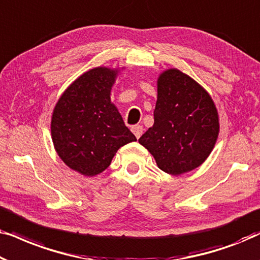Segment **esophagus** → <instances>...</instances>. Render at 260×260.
Instances as JSON below:
<instances>
[{
	"instance_id": "1",
	"label": "esophagus",
	"mask_w": 260,
	"mask_h": 260,
	"mask_svg": "<svg viewBox=\"0 0 260 260\" xmlns=\"http://www.w3.org/2000/svg\"><path fill=\"white\" fill-rule=\"evenodd\" d=\"M131 131H133L135 136H136V138L138 140L142 136V134H143V126L142 125H134L133 127H131Z\"/></svg>"
}]
</instances>
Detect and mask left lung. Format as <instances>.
Returning a JSON list of instances; mask_svg holds the SVG:
<instances>
[{"mask_svg":"<svg viewBox=\"0 0 260 260\" xmlns=\"http://www.w3.org/2000/svg\"><path fill=\"white\" fill-rule=\"evenodd\" d=\"M219 135V117L211 95L179 70L157 80L154 125L138 142L163 172L180 175L205 162Z\"/></svg>","mask_w":260,"mask_h":260,"instance_id":"left-lung-1","label":"left lung"}]
</instances>
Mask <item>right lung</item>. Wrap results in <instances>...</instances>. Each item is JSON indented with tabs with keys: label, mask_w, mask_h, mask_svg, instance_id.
<instances>
[{
	"label": "right lung",
	"mask_w": 260,
	"mask_h": 260,
	"mask_svg": "<svg viewBox=\"0 0 260 260\" xmlns=\"http://www.w3.org/2000/svg\"><path fill=\"white\" fill-rule=\"evenodd\" d=\"M117 71L97 67L67 87L53 111L54 148L71 169L85 176L105 170L117 150L136 141L110 93Z\"/></svg>",
	"instance_id": "1"
}]
</instances>
